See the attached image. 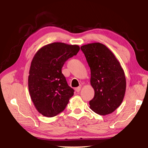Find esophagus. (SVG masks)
Here are the masks:
<instances>
[{"label":"esophagus","mask_w":148,"mask_h":148,"mask_svg":"<svg viewBox=\"0 0 148 148\" xmlns=\"http://www.w3.org/2000/svg\"><path fill=\"white\" fill-rule=\"evenodd\" d=\"M75 90H76V92H79L80 91V90H81V87H76V89H75Z\"/></svg>","instance_id":"obj_1"}]
</instances>
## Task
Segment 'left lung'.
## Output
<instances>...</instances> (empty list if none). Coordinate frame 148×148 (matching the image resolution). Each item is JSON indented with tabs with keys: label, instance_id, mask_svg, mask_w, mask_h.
Listing matches in <instances>:
<instances>
[{
	"label": "left lung",
	"instance_id": "obj_1",
	"mask_svg": "<svg viewBox=\"0 0 148 148\" xmlns=\"http://www.w3.org/2000/svg\"><path fill=\"white\" fill-rule=\"evenodd\" d=\"M91 70V85L95 96L90 108L102 116L114 112L123 100L126 79L114 53L104 44L96 42L81 47Z\"/></svg>",
	"mask_w": 148,
	"mask_h": 148
}]
</instances>
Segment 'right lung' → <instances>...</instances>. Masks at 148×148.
Wrapping results in <instances>:
<instances>
[{
    "instance_id": "obj_1",
    "label": "right lung",
    "mask_w": 148,
    "mask_h": 148,
    "mask_svg": "<svg viewBox=\"0 0 148 148\" xmlns=\"http://www.w3.org/2000/svg\"><path fill=\"white\" fill-rule=\"evenodd\" d=\"M77 45L54 42L41 47L32 60L28 78L30 96L39 113L54 117L62 112L73 96L61 72L64 62L76 56Z\"/></svg>"
}]
</instances>
